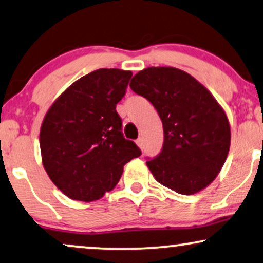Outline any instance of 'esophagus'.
<instances>
[{"instance_id": "1", "label": "esophagus", "mask_w": 263, "mask_h": 263, "mask_svg": "<svg viewBox=\"0 0 263 263\" xmlns=\"http://www.w3.org/2000/svg\"><path fill=\"white\" fill-rule=\"evenodd\" d=\"M136 143H137V145H138V147H140L141 148V149H142V148H143V140H142V138L140 137V138H138V140L137 141H136Z\"/></svg>"}]
</instances>
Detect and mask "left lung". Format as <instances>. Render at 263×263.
Masks as SVG:
<instances>
[{
  "label": "left lung",
  "mask_w": 263,
  "mask_h": 263,
  "mask_svg": "<svg viewBox=\"0 0 263 263\" xmlns=\"http://www.w3.org/2000/svg\"><path fill=\"white\" fill-rule=\"evenodd\" d=\"M153 104L163 122L160 153L147 165L159 183L182 195L201 191L216 179L228 157L230 126L213 96L175 67H148L129 83Z\"/></svg>",
  "instance_id": "8db88e82"
}]
</instances>
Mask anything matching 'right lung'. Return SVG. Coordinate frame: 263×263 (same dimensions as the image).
I'll use <instances>...</instances> for the list:
<instances>
[{
  "instance_id": "obj_1",
  "label": "right lung",
  "mask_w": 263,
  "mask_h": 263,
  "mask_svg": "<svg viewBox=\"0 0 263 263\" xmlns=\"http://www.w3.org/2000/svg\"><path fill=\"white\" fill-rule=\"evenodd\" d=\"M132 72L99 68L69 85L46 112L40 129L43 164L72 200H99L116 186L123 165L142 152L122 134L116 104Z\"/></svg>"
}]
</instances>
